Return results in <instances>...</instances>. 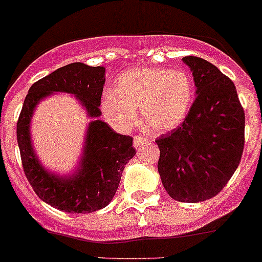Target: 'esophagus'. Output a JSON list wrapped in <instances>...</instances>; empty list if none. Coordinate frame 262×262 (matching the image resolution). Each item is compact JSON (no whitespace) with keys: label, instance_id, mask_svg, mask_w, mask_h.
I'll use <instances>...</instances> for the list:
<instances>
[{"label":"esophagus","instance_id":"34e87169","mask_svg":"<svg viewBox=\"0 0 262 262\" xmlns=\"http://www.w3.org/2000/svg\"><path fill=\"white\" fill-rule=\"evenodd\" d=\"M148 141L147 138H144V136H140V135H136L135 138H134V145H135V148H139L141 147L143 144H145Z\"/></svg>","mask_w":262,"mask_h":262}]
</instances>
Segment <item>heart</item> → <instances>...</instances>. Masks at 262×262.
<instances>
[{
	"label": "heart",
	"mask_w": 262,
	"mask_h": 262,
	"mask_svg": "<svg viewBox=\"0 0 262 262\" xmlns=\"http://www.w3.org/2000/svg\"><path fill=\"white\" fill-rule=\"evenodd\" d=\"M193 96L195 85L184 71L139 67L117 78L114 92L102 95L101 109L105 118L121 129L135 123L140 109L150 131L165 133L186 119Z\"/></svg>",
	"instance_id": "1"
}]
</instances>
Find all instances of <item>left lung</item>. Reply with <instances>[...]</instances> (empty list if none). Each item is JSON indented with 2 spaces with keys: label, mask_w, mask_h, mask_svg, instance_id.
<instances>
[{
  "label": "left lung",
  "mask_w": 262,
  "mask_h": 262,
  "mask_svg": "<svg viewBox=\"0 0 262 262\" xmlns=\"http://www.w3.org/2000/svg\"><path fill=\"white\" fill-rule=\"evenodd\" d=\"M198 97L182 124L156 140L158 172L170 198L200 203L218 195L242 160L246 117L232 80L203 58L187 56Z\"/></svg>",
  "instance_id": "8db88e82"
}]
</instances>
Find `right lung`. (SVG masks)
Returning a JSON list of instances; mask_svg holds the SVG:
<instances>
[{"label": "right lung", "instance_id": "add662e5", "mask_svg": "<svg viewBox=\"0 0 262 262\" xmlns=\"http://www.w3.org/2000/svg\"><path fill=\"white\" fill-rule=\"evenodd\" d=\"M105 69L75 62L53 71L31 85L16 123V140L21 165L36 195L47 204L67 213H92L114 198L122 171L136 150L131 136L117 134L97 119L101 115V95ZM53 92L73 93L81 100L91 118L84 155L78 172L61 179L47 172L35 158L29 138V122L35 104Z\"/></svg>", "mask_w": 262, "mask_h": 262}]
</instances>
